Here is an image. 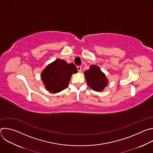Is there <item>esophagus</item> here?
<instances>
[{"mask_svg":"<svg viewBox=\"0 0 153 153\" xmlns=\"http://www.w3.org/2000/svg\"><path fill=\"white\" fill-rule=\"evenodd\" d=\"M77 70H78L79 72H81V71H82V68H81V67L77 66Z\"/></svg>","mask_w":153,"mask_h":153,"instance_id":"34e87169","label":"esophagus"}]
</instances>
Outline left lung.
<instances>
[{
	"label": "left lung",
	"instance_id": "left-lung-1",
	"mask_svg": "<svg viewBox=\"0 0 153 153\" xmlns=\"http://www.w3.org/2000/svg\"><path fill=\"white\" fill-rule=\"evenodd\" d=\"M84 75L87 84L94 91L100 92L108 85V80L105 74L96 65H91L90 69L84 72Z\"/></svg>",
	"mask_w": 153,
	"mask_h": 153
}]
</instances>
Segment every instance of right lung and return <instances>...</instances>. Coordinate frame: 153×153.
<instances>
[{
	"mask_svg": "<svg viewBox=\"0 0 153 153\" xmlns=\"http://www.w3.org/2000/svg\"><path fill=\"white\" fill-rule=\"evenodd\" d=\"M77 72L74 64L57 59L47 65L41 73V78L47 90L57 93L67 88L72 74Z\"/></svg>",
	"mask_w": 153,
	"mask_h": 153,
	"instance_id": "obj_1",
	"label": "right lung"
}]
</instances>
